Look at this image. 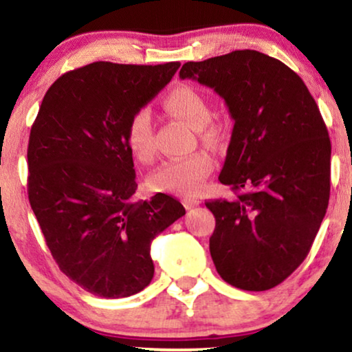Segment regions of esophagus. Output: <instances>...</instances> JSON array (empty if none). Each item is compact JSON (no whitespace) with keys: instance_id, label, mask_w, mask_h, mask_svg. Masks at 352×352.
<instances>
[{"instance_id":"obj_1","label":"esophagus","mask_w":352,"mask_h":352,"mask_svg":"<svg viewBox=\"0 0 352 352\" xmlns=\"http://www.w3.org/2000/svg\"><path fill=\"white\" fill-rule=\"evenodd\" d=\"M199 204H201L199 197H186V199H184V206H186V209H188V210L197 208Z\"/></svg>"}]
</instances>
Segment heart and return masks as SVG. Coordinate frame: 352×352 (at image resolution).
Returning <instances> with one entry per match:
<instances>
[{"instance_id":"1","label":"heart","mask_w":352,"mask_h":352,"mask_svg":"<svg viewBox=\"0 0 352 352\" xmlns=\"http://www.w3.org/2000/svg\"><path fill=\"white\" fill-rule=\"evenodd\" d=\"M163 105L168 113L194 130L204 128L210 120L208 100L199 90L191 85L183 84L169 90ZM126 143L128 150L140 163L150 164L155 160L156 146L153 138V120L148 109H140L130 118L126 128ZM212 168V160L206 153H194L186 158L166 161L161 164L150 176L148 183L155 191L192 197L202 192Z\"/></svg>"}]
</instances>
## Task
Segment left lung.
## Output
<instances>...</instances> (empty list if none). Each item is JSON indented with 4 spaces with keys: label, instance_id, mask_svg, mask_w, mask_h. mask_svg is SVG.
<instances>
[{
    "label": "left lung",
    "instance_id": "8db88e82",
    "mask_svg": "<svg viewBox=\"0 0 352 352\" xmlns=\"http://www.w3.org/2000/svg\"><path fill=\"white\" fill-rule=\"evenodd\" d=\"M179 77L214 89L234 120L219 181L239 194L206 202L217 274L270 290L307 258L328 209L331 142L320 109L298 74L250 49L186 62Z\"/></svg>",
    "mask_w": 352,
    "mask_h": 352
}]
</instances>
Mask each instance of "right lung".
Segmentation results:
<instances>
[{
	"label": "right lung",
	"mask_w": 352,
	"mask_h": 352,
	"mask_svg": "<svg viewBox=\"0 0 352 352\" xmlns=\"http://www.w3.org/2000/svg\"><path fill=\"white\" fill-rule=\"evenodd\" d=\"M179 65L94 62L70 70L49 87L31 128L29 204L62 274L100 298L148 287L153 239L186 214L163 192L133 199L126 143L130 118Z\"/></svg>",
	"instance_id": "obj_1"
}]
</instances>
